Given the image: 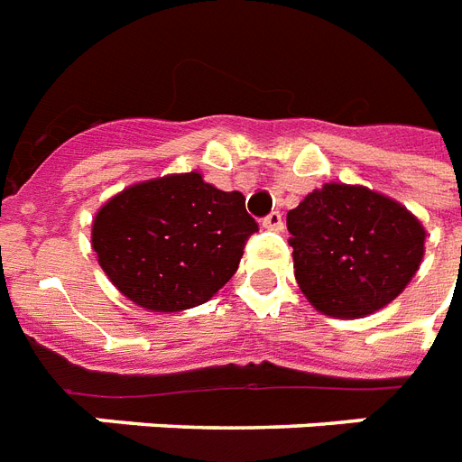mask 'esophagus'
<instances>
[{
    "label": "esophagus",
    "instance_id": "esophagus-1",
    "mask_svg": "<svg viewBox=\"0 0 462 462\" xmlns=\"http://www.w3.org/2000/svg\"><path fill=\"white\" fill-rule=\"evenodd\" d=\"M263 227H268V230H282V213H281V210H271V213L263 217Z\"/></svg>",
    "mask_w": 462,
    "mask_h": 462
}]
</instances>
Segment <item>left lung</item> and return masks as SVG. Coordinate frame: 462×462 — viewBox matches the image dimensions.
Returning <instances> with one entry per match:
<instances>
[{"instance_id":"obj_1","label":"left lung","mask_w":462,"mask_h":462,"mask_svg":"<svg viewBox=\"0 0 462 462\" xmlns=\"http://www.w3.org/2000/svg\"><path fill=\"white\" fill-rule=\"evenodd\" d=\"M295 278L319 311L372 314L401 295L420 268L424 227L393 199L326 184L288 213Z\"/></svg>"}]
</instances>
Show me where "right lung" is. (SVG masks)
Instances as JSON below:
<instances>
[{
  "label": "right lung",
  "instance_id": "1",
  "mask_svg": "<svg viewBox=\"0 0 462 462\" xmlns=\"http://www.w3.org/2000/svg\"><path fill=\"white\" fill-rule=\"evenodd\" d=\"M256 230L239 191H220L199 172L170 174L105 203L93 220V249L132 302L180 311L208 302L230 281Z\"/></svg>",
  "mask_w": 462,
  "mask_h": 462
}]
</instances>
